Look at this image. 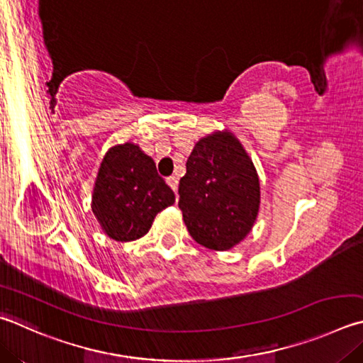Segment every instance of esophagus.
<instances>
[{"label":"esophagus","instance_id":"1","mask_svg":"<svg viewBox=\"0 0 363 363\" xmlns=\"http://www.w3.org/2000/svg\"><path fill=\"white\" fill-rule=\"evenodd\" d=\"M167 184L168 186L174 190V192H177V177L176 176H169L167 177Z\"/></svg>","mask_w":363,"mask_h":363}]
</instances>
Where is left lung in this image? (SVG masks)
<instances>
[{"mask_svg": "<svg viewBox=\"0 0 363 363\" xmlns=\"http://www.w3.org/2000/svg\"><path fill=\"white\" fill-rule=\"evenodd\" d=\"M179 181V209L192 238L228 250L252 230L260 208V181L252 159L232 131L206 135L187 159Z\"/></svg>", "mask_w": 363, "mask_h": 363, "instance_id": "8db88e82", "label": "left lung"}]
</instances>
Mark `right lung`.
Wrapping results in <instances>:
<instances>
[{
  "mask_svg": "<svg viewBox=\"0 0 363 363\" xmlns=\"http://www.w3.org/2000/svg\"><path fill=\"white\" fill-rule=\"evenodd\" d=\"M173 203L174 192L138 144H117L103 157L91 211L109 238L122 242L141 238L152 227L155 216Z\"/></svg>",
  "mask_w": 363,
  "mask_h": 363,
  "instance_id": "add662e5",
  "label": "right lung"
}]
</instances>
